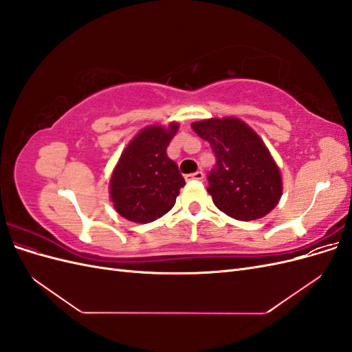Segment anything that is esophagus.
Segmentation results:
<instances>
[{
	"label": "esophagus",
	"instance_id": "1",
	"mask_svg": "<svg viewBox=\"0 0 352 352\" xmlns=\"http://www.w3.org/2000/svg\"><path fill=\"white\" fill-rule=\"evenodd\" d=\"M202 179H204V173L202 172H195L192 175L186 176V180H202Z\"/></svg>",
	"mask_w": 352,
	"mask_h": 352
}]
</instances>
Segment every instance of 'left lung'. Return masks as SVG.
Wrapping results in <instances>:
<instances>
[{
	"mask_svg": "<svg viewBox=\"0 0 352 352\" xmlns=\"http://www.w3.org/2000/svg\"><path fill=\"white\" fill-rule=\"evenodd\" d=\"M190 126L216 155L207 188L216 207L241 221L269 214L278 206L283 184L258 133L236 117H212Z\"/></svg>",
	"mask_w": 352,
	"mask_h": 352,
	"instance_id": "8db88e82",
	"label": "left lung"
}]
</instances>
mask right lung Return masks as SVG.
<instances>
[{"instance_id": "obj_1", "label": "right lung", "mask_w": 352, "mask_h": 352, "mask_svg": "<svg viewBox=\"0 0 352 352\" xmlns=\"http://www.w3.org/2000/svg\"><path fill=\"white\" fill-rule=\"evenodd\" d=\"M177 131L176 122L146 126L124 148L109 189L114 210L126 220L150 223L173 208L185 179L166 150Z\"/></svg>"}]
</instances>
